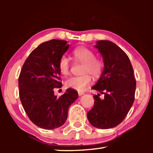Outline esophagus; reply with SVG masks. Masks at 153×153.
I'll return each mask as SVG.
<instances>
[{
    "instance_id": "34e87169",
    "label": "esophagus",
    "mask_w": 153,
    "mask_h": 153,
    "mask_svg": "<svg viewBox=\"0 0 153 153\" xmlns=\"http://www.w3.org/2000/svg\"><path fill=\"white\" fill-rule=\"evenodd\" d=\"M83 94H84V92L83 91H78V95L79 96H82Z\"/></svg>"
}]
</instances>
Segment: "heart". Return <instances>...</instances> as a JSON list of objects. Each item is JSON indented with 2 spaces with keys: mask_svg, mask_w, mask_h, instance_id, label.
<instances>
[{
  "mask_svg": "<svg viewBox=\"0 0 153 153\" xmlns=\"http://www.w3.org/2000/svg\"><path fill=\"white\" fill-rule=\"evenodd\" d=\"M72 55L76 60L84 64L82 76L71 77L67 80L65 85L77 91H82L92 83V76L97 78L102 73L104 63L100 59L96 58L95 53L86 46H79L74 50ZM59 69L63 76H67L70 74L71 63L68 57L62 56L59 61Z\"/></svg>",
  "mask_w": 153,
  "mask_h": 153,
  "instance_id": "b5f03b06",
  "label": "heart"
}]
</instances>
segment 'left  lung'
I'll return each mask as SVG.
<instances>
[{"label": "left lung", "instance_id": "obj_1", "mask_svg": "<svg viewBox=\"0 0 153 153\" xmlns=\"http://www.w3.org/2000/svg\"><path fill=\"white\" fill-rule=\"evenodd\" d=\"M95 47L104 61V70L92 89L104 94L94 96V105L87 113L89 122L100 129L118 126L132 106L136 82L128 56L117 45L108 40H99Z\"/></svg>", "mask_w": 153, "mask_h": 153}]
</instances>
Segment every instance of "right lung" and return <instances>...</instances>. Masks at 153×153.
<instances>
[{
  "label": "right lung",
  "instance_id": "add662e5",
  "mask_svg": "<svg viewBox=\"0 0 153 153\" xmlns=\"http://www.w3.org/2000/svg\"><path fill=\"white\" fill-rule=\"evenodd\" d=\"M67 42L53 39L40 45L25 60L18 80L25 113L32 123L45 129L63 126L69 106L78 97L71 88L59 97L54 94V89L62 86L59 61L69 48Z\"/></svg>",
  "mask_w": 153,
  "mask_h": 153
}]
</instances>
